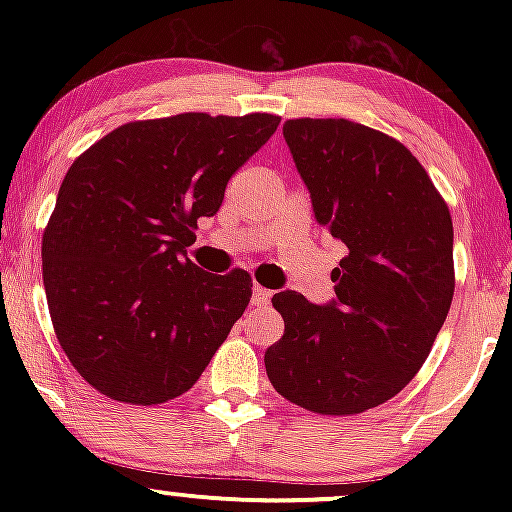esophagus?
I'll return each instance as SVG.
<instances>
[{"label": "esophagus", "mask_w": 512, "mask_h": 512, "mask_svg": "<svg viewBox=\"0 0 512 512\" xmlns=\"http://www.w3.org/2000/svg\"><path fill=\"white\" fill-rule=\"evenodd\" d=\"M269 301H272V291L264 289L260 284L252 286V305H257V308H267Z\"/></svg>", "instance_id": "obj_1"}]
</instances>
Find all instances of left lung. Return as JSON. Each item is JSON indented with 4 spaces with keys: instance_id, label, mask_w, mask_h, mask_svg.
<instances>
[{
    "instance_id": "1",
    "label": "left lung",
    "mask_w": 512,
    "mask_h": 512,
    "mask_svg": "<svg viewBox=\"0 0 512 512\" xmlns=\"http://www.w3.org/2000/svg\"><path fill=\"white\" fill-rule=\"evenodd\" d=\"M284 139L315 219L344 243L330 303L274 293L284 337L264 351L274 390L317 414L349 416L419 373L448 317L455 267L448 204L397 139L358 122L286 120Z\"/></svg>"
}]
</instances>
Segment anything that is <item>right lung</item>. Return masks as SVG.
<instances>
[{
    "instance_id": "1",
    "label": "right lung",
    "mask_w": 512,
    "mask_h": 512,
    "mask_svg": "<svg viewBox=\"0 0 512 512\" xmlns=\"http://www.w3.org/2000/svg\"><path fill=\"white\" fill-rule=\"evenodd\" d=\"M279 122H127L67 170L43 233L45 296L64 354L105 397L142 407L180 397L245 313L250 274L204 272L185 248Z\"/></svg>"
}]
</instances>
